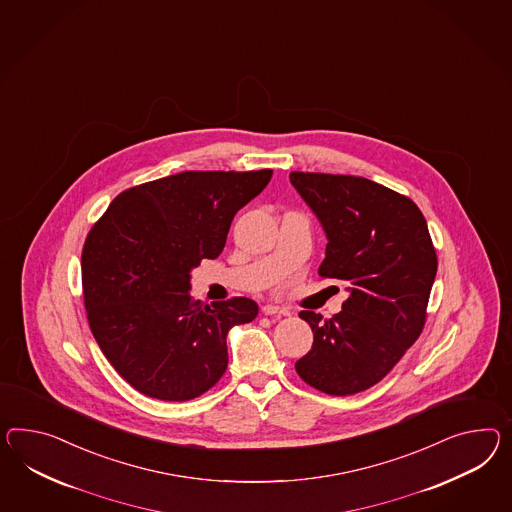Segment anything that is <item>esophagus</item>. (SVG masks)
<instances>
[{"label": "esophagus", "mask_w": 512, "mask_h": 512, "mask_svg": "<svg viewBox=\"0 0 512 512\" xmlns=\"http://www.w3.org/2000/svg\"><path fill=\"white\" fill-rule=\"evenodd\" d=\"M262 312L265 315H276V317H288V315H291L288 308L276 306V304H265V306H262Z\"/></svg>", "instance_id": "esophagus-1"}]
</instances>
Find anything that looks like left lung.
<instances>
[{"instance_id": "1", "label": "left lung", "mask_w": 512, "mask_h": 512, "mask_svg": "<svg viewBox=\"0 0 512 512\" xmlns=\"http://www.w3.org/2000/svg\"><path fill=\"white\" fill-rule=\"evenodd\" d=\"M327 236L319 275L347 282L340 314H299L314 345L301 379L330 395L358 394L384 379L420 338L436 276V252L420 208L360 176L291 172Z\"/></svg>"}]
</instances>
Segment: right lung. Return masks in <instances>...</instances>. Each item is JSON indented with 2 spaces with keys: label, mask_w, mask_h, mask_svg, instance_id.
Wrapping results in <instances>:
<instances>
[{
  "label": "right lung",
  "mask_w": 512,
  "mask_h": 512,
  "mask_svg": "<svg viewBox=\"0 0 512 512\" xmlns=\"http://www.w3.org/2000/svg\"><path fill=\"white\" fill-rule=\"evenodd\" d=\"M273 176L187 171L120 193L81 254L83 299L105 358L141 394L189 401L228 366V330L250 323L247 297H191V271L224 249L234 215Z\"/></svg>",
  "instance_id": "right-lung-1"
}]
</instances>
